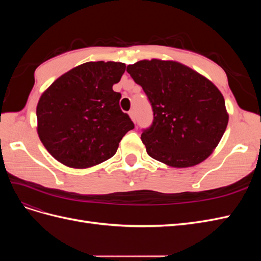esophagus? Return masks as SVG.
Masks as SVG:
<instances>
[{
  "mask_svg": "<svg viewBox=\"0 0 261 261\" xmlns=\"http://www.w3.org/2000/svg\"><path fill=\"white\" fill-rule=\"evenodd\" d=\"M128 115H129V117L132 118V121L135 123L136 122V115H135V112L133 111V110H130V111L128 112Z\"/></svg>",
  "mask_w": 261,
  "mask_h": 261,
  "instance_id": "obj_1",
  "label": "esophagus"
}]
</instances>
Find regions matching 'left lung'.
I'll return each instance as SVG.
<instances>
[{
  "label": "left lung",
  "instance_id": "obj_1",
  "mask_svg": "<svg viewBox=\"0 0 261 261\" xmlns=\"http://www.w3.org/2000/svg\"><path fill=\"white\" fill-rule=\"evenodd\" d=\"M126 70L143 87L152 106V125L141 134L147 153L177 169L206 160L228 122L218 87L176 61L141 60Z\"/></svg>",
  "mask_w": 261,
  "mask_h": 261
}]
</instances>
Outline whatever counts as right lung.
I'll return each instance as SVG.
<instances>
[{
  "label": "right lung",
  "mask_w": 261,
  "mask_h": 261,
  "mask_svg": "<svg viewBox=\"0 0 261 261\" xmlns=\"http://www.w3.org/2000/svg\"><path fill=\"white\" fill-rule=\"evenodd\" d=\"M121 62H87L54 81L37 105V133L44 148L62 164L92 168L112 158L121 139L134 128L120 108Z\"/></svg>",
  "instance_id": "right-lung-1"
}]
</instances>
